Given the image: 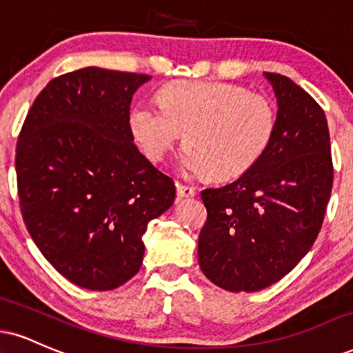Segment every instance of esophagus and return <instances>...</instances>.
I'll use <instances>...</instances> for the list:
<instances>
[{"label":"esophagus","instance_id":"1","mask_svg":"<svg viewBox=\"0 0 353 353\" xmlns=\"http://www.w3.org/2000/svg\"><path fill=\"white\" fill-rule=\"evenodd\" d=\"M176 190H177V199L194 197L195 195V189L192 185H185L182 184V182H176Z\"/></svg>","mask_w":353,"mask_h":353}]
</instances>
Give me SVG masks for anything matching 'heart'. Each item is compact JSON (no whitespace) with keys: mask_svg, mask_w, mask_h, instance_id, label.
Listing matches in <instances>:
<instances>
[{"mask_svg":"<svg viewBox=\"0 0 353 353\" xmlns=\"http://www.w3.org/2000/svg\"><path fill=\"white\" fill-rule=\"evenodd\" d=\"M158 105H136L134 139L151 161H163L185 133L182 168L190 176L227 181L254 168L273 143L278 108L270 97L222 82H176Z\"/></svg>","mask_w":353,"mask_h":353,"instance_id":"b5f03b06","label":"heart"}]
</instances>
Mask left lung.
<instances>
[{"label": "left lung", "mask_w": 353, "mask_h": 353, "mask_svg": "<svg viewBox=\"0 0 353 353\" xmlns=\"http://www.w3.org/2000/svg\"><path fill=\"white\" fill-rule=\"evenodd\" d=\"M278 99V130L254 168L201 192L207 222L199 265L219 288L253 292L279 281L319 235L334 182L321 105L281 74L266 72Z\"/></svg>", "instance_id": "obj_1"}]
</instances>
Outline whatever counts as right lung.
Wrapping results in <instances>:
<instances>
[{
	"mask_svg": "<svg viewBox=\"0 0 353 353\" xmlns=\"http://www.w3.org/2000/svg\"><path fill=\"white\" fill-rule=\"evenodd\" d=\"M151 79L85 67L55 77L34 100L16 144L19 207L46 260L92 291L141 268L148 222L176 185L134 146L130 105Z\"/></svg>",
	"mask_w": 353,
	"mask_h": 353,
	"instance_id": "add662e5",
	"label": "right lung"
}]
</instances>
